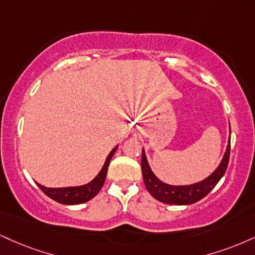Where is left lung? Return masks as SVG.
I'll use <instances>...</instances> for the list:
<instances>
[{
	"instance_id": "8db88e82",
	"label": "left lung",
	"mask_w": 255,
	"mask_h": 255,
	"mask_svg": "<svg viewBox=\"0 0 255 255\" xmlns=\"http://www.w3.org/2000/svg\"><path fill=\"white\" fill-rule=\"evenodd\" d=\"M231 129V126H229ZM231 133V131H229ZM229 154H231V135L228 139L225 155L220 165L216 167L210 176L204 178L201 182L189 184V185H171L161 182L159 178L153 173L148 160H147L145 149L142 148V157H141V171H142L143 182H145L147 191L151 194L159 202L165 204H176V205H189L198 202L199 199L204 198L209 192L215 188V185L220 182L221 178L226 173L228 166Z\"/></svg>"
}]
</instances>
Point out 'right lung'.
<instances>
[{
  "instance_id": "1",
  "label": "right lung",
  "mask_w": 255,
  "mask_h": 255,
  "mask_svg": "<svg viewBox=\"0 0 255 255\" xmlns=\"http://www.w3.org/2000/svg\"><path fill=\"white\" fill-rule=\"evenodd\" d=\"M118 145L110 151V153L107 157L106 161H104L102 168L98 172L96 177L94 178L91 182L84 185L79 186H67V188H46V186L38 184V186L42 190L45 195H47L48 197L53 199V201L58 202L60 204H66V205H73V204H81L85 203V202L90 201L91 198H94L100 190L102 189L104 180H106L107 172H108V167L112 160L113 155L118 149Z\"/></svg>"
}]
</instances>
